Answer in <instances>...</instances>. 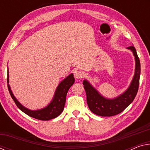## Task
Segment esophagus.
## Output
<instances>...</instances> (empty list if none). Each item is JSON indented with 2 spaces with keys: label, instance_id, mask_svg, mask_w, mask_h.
Masks as SVG:
<instances>
[{
  "label": "esophagus",
  "instance_id": "esophagus-1",
  "mask_svg": "<svg viewBox=\"0 0 150 150\" xmlns=\"http://www.w3.org/2000/svg\"><path fill=\"white\" fill-rule=\"evenodd\" d=\"M74 76L76 79H81L83 77V73L81 72V71H79V70L75 71L74 73Z\"/></svg>",
  "mask_w": 150,
  "mask_h": 150
}]
</instances>
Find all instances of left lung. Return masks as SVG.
I'll return each instance as SVG.
<instances>
[{
    "label": "left lung",
    "instance_id": "left-lung-1",
    "mask_svg": "<svg viewBox=\"0 0 150 150\" xmlns=\"http://www.w3.org/2000/svg\"><path fill=\"white\" fill-rule=\"evenodd\" d=\"M135 59V72L128 88L121 95L114 98L103 96L87 79L83 80V84L87 95V103L91 111L100 116H112L118 115L132 103L138 91L140 62L134 46L128 47Z\"/></svg>",
    "mask_w": 150,
    "mask_h": 150
}]
</instances>
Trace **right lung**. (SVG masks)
<instances>
[{"label":"right lung","instance_id":"add662e5","mask_svg":"<svg viewBox=\"0 0 150 150\" xmlns=\"http://www.w3.org/2000/svg\"><path fill=\"white\" fill-rule=\"evenodd\" d=\"M7 83H8V88L9 93L11 94V97L16 103V106L20 110L27 115L31 116L35 119H38L40 120H49L51 119L55 118L61 115L63 109H64L66 96L69 91V88L75 83V78L73 77V73H71L64 79L59 83V84L55 89L54 97L51 102L45 107L38 109V110H30V109L25 107L20 103L17 98L15 97L13 93L11 90V86L9 83V75H8V77H7Z\"/></svg>","mask_w":150,"mask_h":150}]
</instances>
